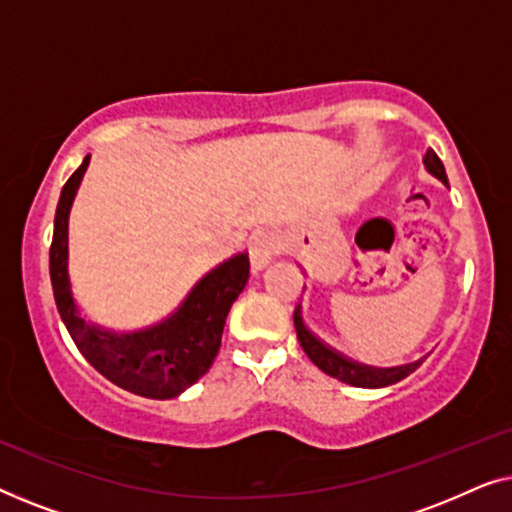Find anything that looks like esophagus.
Returning a JSON list of instances; mask_svg holds the SVG:
<instances>
[{
    "mask_svg": "<svg viewBox=\"0 0 512 512\" xmlns=\"http://www.w3.org/2000/svg\"><path fill=\"white\" fill-rule=\"evenodd\" d=\"M282 249V242L275 233H268V230H258L251 237L249 242V258H251V270L261 272L272 263V258L279 254Z\"/></svg>",
    "mask_w": 512,
    "mask_h": 512,
    "instance_id": "1",
    "label": "esophagus"
}]
</instances>
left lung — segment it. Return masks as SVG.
I'll use <instances>...</instances> for the list:
<instances>
[{
    "label": "left lung",
    "instance_id": "left-lung-1",
    "mask_svg": "<svg viewBox=\"0 0 512 512\" xmlns=\"http://www.w3.org/2000/svg\"><path fill=\"white\" fill-rule=\"evenodd\" d=\"M424 167H426V172L443 181V184H447L445 167H443V163H440V158L436 156V151H433V149L426 151ZM293 324H296L300 347H303V352L310 356V361L314 363V366H317L319 370H324L326 375L335 377V380L352 384V387H361V389L389 387V384L401 382L403 377L415 373V370L426 361V356H429V354H426V356H422V359L403 363V366H391V368L366 366V363L349 359V356L340 354L338 349H333L331 345H326L324 340L317 338V335H314L310 328H307L300 305L296 307V312H293Z\"/></svg>",
    "mask_w": 512,
    "mask_h": 512
}]
</instances>
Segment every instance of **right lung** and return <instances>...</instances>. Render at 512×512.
I'll return each instance as SVG.
<instances>
[{
    "label": "right lung",
    "mask_w": 512,
    "mask_h": 512,
    "mask_svg": "<svg viewBox=\"0 0 512 512\" xmlns=\"http://www.w3.org/2000/svg\"><path fill=\"white\" fill-rule=\"evenodd\" d=\"M90 153L62 186L51 242V284L62 324L86 361L109 382L144 398H174L200 380L221 347L223 326L249 279V254L230 256L198 279L181 305L158 324L116 333L81 317L69 282V212Z\"/></svg>",
    "instance_id": "obj_1"
}]
</instances>
